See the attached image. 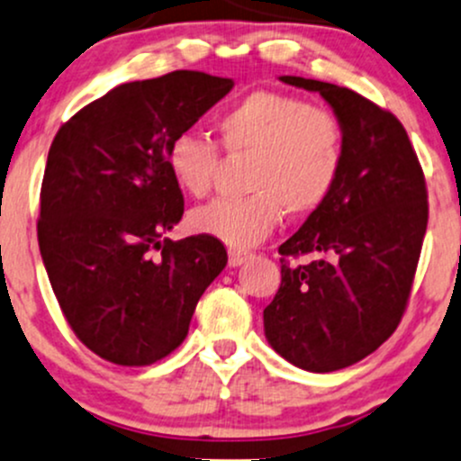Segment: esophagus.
Segmentation results:
<instances>
[{
  "instance_id": "obj_1",
  "label": "esophagus",
  "mask_w": 461,
  "mask_h": 461,
  "mask_svg": "<svg viewBox=\"0 0 461 461\" xmlns=\"http://www.w3.org/2000/svg\"><path fill=\"white\" fill-rule=\"evenodd\" d=\"M251 254L245 249H230V267H240L249 260Z\"/></svg>"
}]
</instances>
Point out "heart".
Here are the masks:
<instances>
[{
	"label": "heart",
	"instance_id": "obj_1",
	"mask_svg": "<svg viewBox=\"0 0 461 461\" xmlns=\"http://www.w3.org/2000/svg\"><path fill=\"white\" fill-rule=\"evenodd\" d=\"M221 144L251 155L247 196H221L190 214L192 230L231 247L256 245L288 216L312 214L330 199L346 164V131L330 109L280 91H251L216 118ZM181 190L205 196L214 185L221 150L212 140L181 133L166 153Z\"/></svg>",
	"mask_w": 461,
	"mask_h": 461
}]
</instances>
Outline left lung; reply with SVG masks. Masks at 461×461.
Here are the masks:
<instances>
[{
  "mask_svg": "<svg viewBox=\"0 0 461 461\" xmlns=\"http://www.w3.org/2000/svg\"><path fill=\"white\" fill-rule=\"evenodd\" d=\"M346 131L337 188L280 245L282 285L265 308L267 341L308 372H335L385 343L407 308L429 221L427 184L407 131L357 91L302 76ZM312 255L304 266L286 257Z\"/></svg>",
  "mask_w": 461,
  "mask_h": 461,
  "instance_id": "left-lung-1",
  "label": "left lung"
}]
</instances>
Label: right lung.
<instances>
[{"label":"right lung","mask_w":461,"mask_h":461,"mask_svg":"<svg viewBox=\"0 0 461 461\" xmlns=\"http://www.w3.org/2000/svg\"><path fill=\"white\" fill-rule=\"evenodd\" d=\"M231 87L190 69L118 85L50 146L39 249L65 320L104 361L141 367L168 357L225 269L221 240L164 236L184 216L166 153Z\"/></svg>","instance_id":"right-lung-1"}]
</instances>
